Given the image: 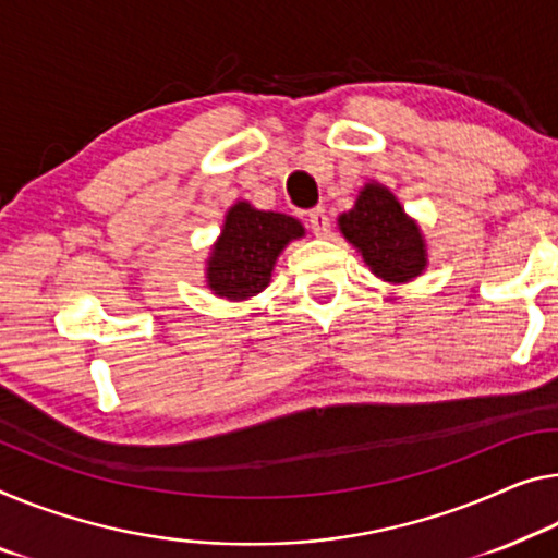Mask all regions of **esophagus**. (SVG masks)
<instances>
[{
    "label": "esophagus",
    "mask_w": 558,
    "mask_h": 558,
    "mask_svg": "<svg viewBox=\"0 0 558 558\" xmlns=\"http://www.w3.org/2000/svg\"><path fill=\"white\" fill-rule=\"evenodd\" d=\"M306 221L308 227H312V231L316 236H327L329 234V217L327 211H324L322 207H316L306 214Z\"/></svg>",
    "instance_id": "obj_1"
}]
</instances>
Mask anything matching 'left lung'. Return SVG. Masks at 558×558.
<instances>
[{
  "instance_id": "obj_1",
  "label": "left lung",
  "mask_w": 558,
  "mask_h": 558,
  "mask_svg": "<svg viewBox=\"0 0 558 558\" xmlns=\"http://www.w3.org/2000/svg\"><path fill=\"white\" fill-rule=\"evenodd\" d=\"M337 225L374 277L389 284L414 281L428 267L424 231L389 186L366 182L356 194L354 207L339 214Z\"/></svg>"
}]
</instances>
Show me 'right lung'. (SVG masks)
Here are the masks:
<instances>
[{
    "mask_svg": "<svg viewBox=\"0 0 558 558\" xmlns=\"http://www.w3.org/2000/svg\"><path fill=\"white\" fill-rule=\"evenodd\" d=\"M304 234L302 221L289 214L256 209L244 199L234 202L204 267L209 291L227 302L256 296L269 287L281 252Z\"/></svg>",
    "mask_w": 558,
    "mask_h": 558,
    "instance_id": "obj_1",
    "label": "right lung"
}]
</instances>
